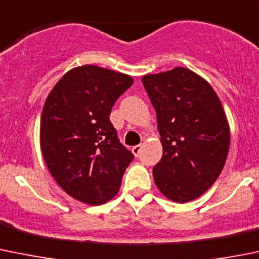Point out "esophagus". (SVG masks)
Masks as SVG:
<instances>
[{
  "instance_id": "1",
  "label": "esophagus",
  "mask_w": 259,
  "mask_h": 259,
  "mask_svg": "<svg viewBox=\"0 0 259 259\" xmlns=\"http://www.w3.org/2000/svg\"><path fill=\"white\" fill-rule=\"evenodd\" d=\"M133 153H134L135 157H138L140 153V150H142V145H135V147H133Z\"/></svg>"
}]
</instances>
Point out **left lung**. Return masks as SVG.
Returning a JSON list of instances; mask_svg holds the SVG:
<instances>
[{"instance_id":"left-lung-1","label":"left lung","mask_w":259,"mask_h":259,"mask_svg":"<svg viewBox=\"0 0 259 259\" xmlns=\"http://www.w3.org/2000/svg\"><path fill=\"white\" fill-rule=\"evenodd\" d=\"M157 114L163 155L153 168L160 192L188 202L209 190L227 160L230 132L222 102L209 83L178 68L142 78Z\"/></svg>"}]
</instances>
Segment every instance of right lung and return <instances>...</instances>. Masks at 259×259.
I'll return each instance as SVG.
<instances>
[{
	"label": "right lung",
	"mask_w": 259,
	"mask_h": 259,
	"mask_svg": "<svg viewBox=\"0 0 259 259\" xmlns=\"http://www.w3.org/2000/svg\"><path fill=\"white\" fill-rule=\"evenodd\" d=\"M133 82L119 72L82 66L64 74L45 101L42 155L58 185L78 201L96 206L111 200L134 159L109 117Z\"/></svg>",
	"instance_id": "obj_1"
}]
</instances>
